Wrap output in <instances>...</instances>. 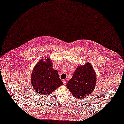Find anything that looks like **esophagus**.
<instances>
[{
  "mask_svg": "<svg viewBox=\"0 0 124 124\" xmlns=\"http://www.w3.org/2000/svg\"><path fill=\"white\" fill-rule=\"evenodd\" d=\"M62 82H63V84H64V85H65L66 84V83H67V82L65 81V80H62Z\"/></svg>",
  "mask_w": 124,
  "mask_h": 124,
  "instance_id": "esophagus-1",
  "label": "esophagus"
}]
</instances>
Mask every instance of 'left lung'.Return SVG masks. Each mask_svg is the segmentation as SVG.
<instances>
[{
    "label": "left lung",
    "instance_id": "left-lung-1",
    "mask_svg": "<svg viewBox=\"0 0 124 124\" xmlns=\"http://www.w3.org/2000/svg\"><path fill=\"white\" fill-rule=\"evenodd\" d=\"M96 83V75L91 64L87 62L78 66L66 86L76 98L82 99L93 92Z\"/></svg>",
    "mask_w": 124,
    "mask_h": 124
}]
</instances>
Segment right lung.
<instances>
[{"label":"right lung","mask_w":124,"mask_h":124,"mask_svg":"<svg viewBox=\"0 0 124 124\" xmlns=\"http://www.w3.org/2000/svg\"><path fill=\"white\" fill-rule=\"evenodd\" d=\"M45 60V62L43 60ZM51 60L47 57L42 59L37 63L31 75V83L39 95L46 96L57 88L63 85L57 70L52 68Z\"/></svg>","instance_id":"1"}]
</instances>
